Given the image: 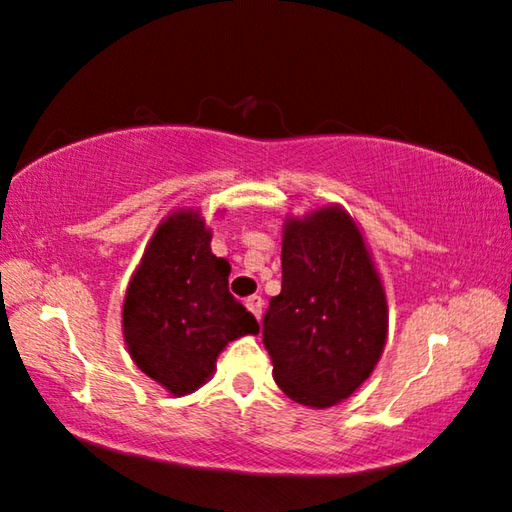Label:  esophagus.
<instances>
[{
	"instance_id": "34e87169",
	"label": "esophagus",
	"mask_w": 512,
	"mask_h": 512,
	"mask_svg": "<svg viewBox=\"0 0 512 512\" xmlns=\"http://www.w3.org/2000/svg\"><path fill=\"white\" fill-rule=\"evenodd\" d=\"M246 306H248V311L253 313L257 320L262 318V311H264V301H262V297H257V294H253V297L246 299Z\"/></svg>"
}]
</instances>
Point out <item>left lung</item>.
Here are the masks:
<instances>
[{
  "label": "left lung",
  "mask_w": 512,
  "mask_h": 512,
  "mask_svg": "<svg viewBox=\"0 0 512 512\" xmlns=\"http://www.w3.org/2000/svg\"><path fill=\"white\" fill-rule=\"evenodd\" d=\"M283 287L262 322L276 385L308 408L352 397L387 343L383 278L355 218L329 204L283 222Z\"/></svg>",
  "instance_id": "8db88e82"
}]
</instances>
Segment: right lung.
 <instances>
[{
	"label": "right lung",
	"mask_w": 512,
	"mask_h": 512,
	"mask_svg": "<svg viewBox=\"0 0 512 512\" xmlns=\"http://www.w3.org/2000/svg\"><path fill=\"white\" fill-rule=\"evenodd\" d=\"M199 208H178L157 225L122 301L132 362L174 397L206 385L229 341L259 334L253 313L229 294L232 266L211 250Z\"/></svg>",
	"instance_id": "right-lung-1"
}]
</instances>
